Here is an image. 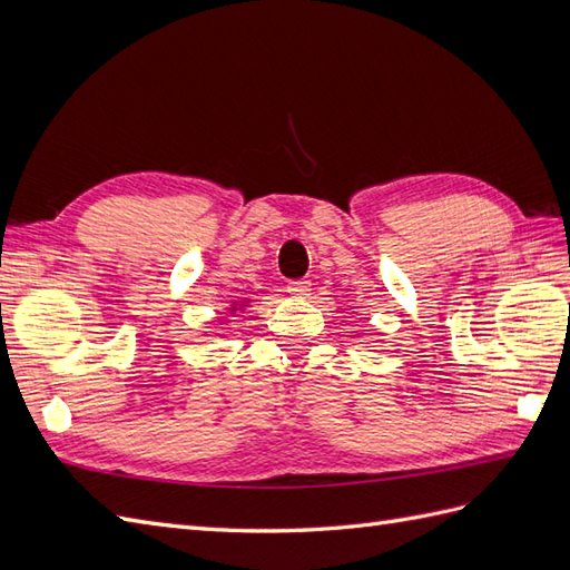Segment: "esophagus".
Segmentation results:
<instances>
[{"label":"esophagus","instance_id":"obj_1","mask_svg":"<svg viewBox=\"0 0 570 570\" xmlns=\"http://www.w3.org/2000/svg\"><path fill=\"white\" fill-rule=\"evenodd\" d=\"M287 292L292 297H308V292H312V283H308V281H292L287 285Z\"/></svg>","mask_w":570,"mask_h":570}]
</instances>
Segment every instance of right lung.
<instances>
[{
  "mask_svg": "<svg viewBox=\"0 0 570 570\" xmlns=\"http://www.w3.org/2000/svg\"><path fill=\"white\" fill-rule=\"evenodd\" d=\"M237 306H247V304H233V308H230V312H237Z\"/></svg>",
  "mask_w": 570,
  "mask_h": 570,
  "instance_id": "1",
  "label": "right lung"
}]
</instances>
